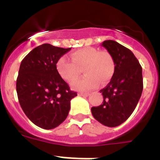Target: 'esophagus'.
Masks as SVG:
<instances>
[{
  "label": "esophagus",
  "mask_w": 160,
  "mask_h": 160,
  "mask_svg": "<svg viewBox=\"0 0 160 160\" xmlns=\"http://www.w3.org/2000/svg\"><path fill=\"white\" fill-rule=\"evenodd\" d=\"M78 95H79V96H85V97H86V96H89L90 94H89V93H85V92H79L78 93Z\"/></svg>",
  "instance_id": "34e87169"
}]
</instances>
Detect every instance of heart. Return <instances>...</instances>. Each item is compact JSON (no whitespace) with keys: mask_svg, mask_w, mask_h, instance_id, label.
<instances>
[{"mask_svg":"<svg viewBox=\"0 0 160 160\" xmlns=\"http://www.w3.org/2000/svg\"><path fill=\"white\" fill-rule=\"evenodd\" d=\"M70 58L71 60L65 55L59 58L56 70L63 79L71 82L80 77L83 69L85 77L71 84L75 90H93L99 85V81L105 84L114 75V59L107 51H100L94 47H84L72 52Z\"/></svg>","mask_w":160,"mask_h":160,"instance_id":"b5f03b06","label":"heart"}]
</instances>
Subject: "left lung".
I'll return each mask as SVG.
<instances>
[{
    "instance_id": "left-lung-1",
    "label": "left lung",
    "mask_w": 160,
    "mask_h": 160,
    "mask_svg": "<svg viewBox=\"0 0 160 160\" xmlns=\"http://www.w3.org/2000/svg\"><path fill=\"white\" fill-rule=\"evenodd\" d=\"M114 61V72L110 82L100 90L102 104L92 107L96 120L108 127L124 123L135 109L143 91L142 67L130 50L114 41L101 44Z\"/></svg>"
}]
</instances>
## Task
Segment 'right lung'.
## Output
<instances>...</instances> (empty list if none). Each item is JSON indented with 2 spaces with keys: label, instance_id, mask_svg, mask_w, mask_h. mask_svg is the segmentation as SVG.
Instances as JSON below:
<instances>
[{
  "label": "right lung",
  "instance_id": "right-lung-1",
  "mask_svg": "<svg viewBox=\"0 0 160 160\" xmlns=\"http://www.w3.org/2000/svg\"><path fill=\"white\" fill-rule=\"evenodd\" d=\"M71 48L43 44L33 49L21 61L16 92L24 113L40 128L51 129L68 116L70 100L77 94L56 70L58 59Z\"/></svg>",
  "mask_w": 160,
  "mask_h": 160
}]
</instances>
